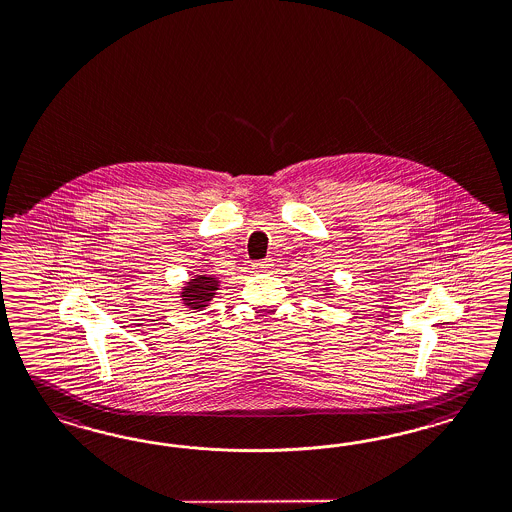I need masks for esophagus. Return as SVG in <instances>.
<instances>
[{
    "label": "esophagus",
    "mask_w": 512,
    "mask_h": 512,
    "mask_svg": "<svg viewBox=\"0 0 512 512\" xmlns=\"http://www.w3.org/2000/svg\"><path fill=\"white\" fill-rule=\"evenodd\" d=\"M270 266H272V259H263V261H257V263H255L257 270H268Z\"/></svg>",
    "instance_id": "1"
}]
</instances>
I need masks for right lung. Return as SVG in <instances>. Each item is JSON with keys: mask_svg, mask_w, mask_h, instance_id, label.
Masks as SVG:
<instances>
[{"mask_svg": "<svg viewBox=\"0 0 512 512\" xmlns=\"http://www.w3.org/2000/svg\"><path fill=\"white\" fill-rule=\"evenodd\" d=\"M217 291V279L214 276H197L191 279L182 291V300L191 310H201L208 306Z\"/></svg>", "mask_w": 512, "mask_h": 512, "instance_id": "right-lung-1", "label": "right lung"}]
</instances>
